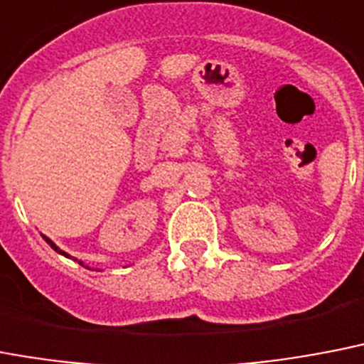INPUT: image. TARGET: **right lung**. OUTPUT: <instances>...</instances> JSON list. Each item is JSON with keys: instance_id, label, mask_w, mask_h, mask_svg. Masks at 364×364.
Masks as SVG:
<instances>
[{"instance_id": "right-lung-1", "label": "right lung", "mask_w": 364, "mask_h": 364, "mask_svg": "<svg viewBox=\"0 0 364 364\" xmlns=\"http://www.w3.org/2000/svg\"><path fill=\"white\" fill-rule=\"evenodd\" d=\"M45 240H46V242H48V244H50V246H52V248H54V250H56V252H58V254H63V255H67V254H65V252H62V250H60V248H58V246H56V244H54V242H52V240H50V238H46V237H45ZM67 257H69V255H67Z\"/></svg>"}]
</instances>
